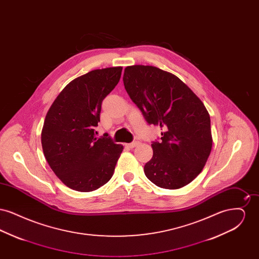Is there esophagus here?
Segmentation results:
<instances>
[{
	"instance_id": "1",
	"label": "esophagus",
	"mask_w": 259,
	"mask_h": 259,
	"mask_svg": "<svg viewBox=\"0 0 259 259\" xmlns=\"http://www.w3.org/2000/svg\"><path fill=\"white\" fill-rule=\"evenodd\" d=\"M138 145H139V142L135 141V142H132V143H130V144H127V145H126V147H128V148H133L137 147Z\"/></svg>"
}]
</instances>
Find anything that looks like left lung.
Here are the masks:
<instances>
[{"instance_id": "8db88e82", "label": "left lung", "mask_w": 259, "mask_h": 259, "mask_svg": "<svg viewBox=\"0 0 259 259\" xmlns=\"http://www.w3.org/2000/svg\"><path fill=\"white\" fill-rule=\"evenodd\" d=\"M123 83L147 122L163 129L160 141L151 144L147 178L161 188L188 185L203 170L212 146L204 104L178 76L153 66L126 67Z\"/></svg>"}]
</instances>
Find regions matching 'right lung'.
Instances as JSON below:
<instances>
[{
	"label": "right lung",
	"instance_id": "1",
	"mask_svg": "<svg viewBox=\"0 0 259 259\" xmlns=\"http://www.w3.org/2000/svg\"><path fill=\"white\" fill-rule=\"evenodd\" d=\"M122 67L94 70L72 80L55 99L41 131L46 159L68 187L89 192L112 177L123 146L97 138L102 102L118 83Z\"/></svg>",
	"mask_w": 259,
	"mask_h": 259
}]
</instances>
